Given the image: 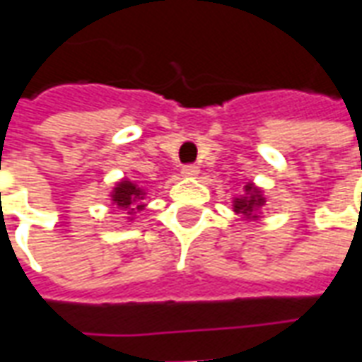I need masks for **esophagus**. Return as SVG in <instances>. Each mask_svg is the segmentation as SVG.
<instances>
[{
	"label": "esophagus",
	"mask_w": 362,
	"mask_h": 362,
	"mask_svg": "<svg viewBox=\"0 0 362 362\" xmlns=\"http://www.w3.org/2000/svg\"><path fill=\"white\" fill-rule=\"evenodd\" d=\"M197 174H199V168L196 165H186L182 168V176H186V178H196Z\"/></svg>",
	"instance_id": "obj_1"
}]
</instances>
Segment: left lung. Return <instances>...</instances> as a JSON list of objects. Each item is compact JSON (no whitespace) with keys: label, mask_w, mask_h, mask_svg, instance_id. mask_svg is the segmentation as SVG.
Here are the masks:
<instances>
[{"label":"left lung","mask_w":362,"mask_h":362,"mask_svg":"<svg viewBox=\"0 0 362 362\" xmlns=\"http://www.w3.org/2000/svg\"><path fill=\"white\" fill-rule=\"evenodd\" d=\"M266 202L264 189L258 188L254 182H246L243 194L233 199V209L244 221H258L262 217V207L266 205Z\"/></svg>","instance_id":"8db88e82"}]
</instances>
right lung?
Instances as JSON below:
<instances>
[{"mask_svg": "<svg viewBox=\"0 0 362 362\" xmlns=\"http://www.w3.org/2000/svg\"><path fill=\"white\" fill-rule=\"evenodd\" d=\"M147 197V192L141 186H137L135 182L127 180V178H122L119 182H116V186L112 188L110 192V202L118 209L126 211L127 215H135L137 211L145 209V199ZM127 221H134V217H127Z\"/></svg>", "mask_w": 362, "mask_h": 362, "instance_id": "right-lung-1", "label": "right lung"}]
</instances>
